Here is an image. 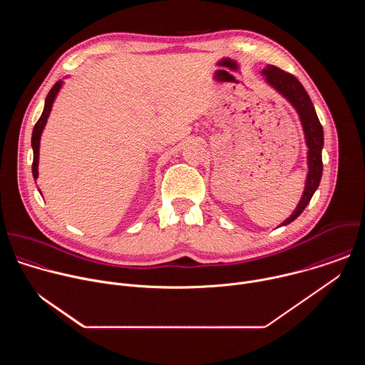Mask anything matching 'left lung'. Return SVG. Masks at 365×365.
Wrapping results in <instances>:
<instances>
[{"label": "left lung", "instance_id": "left-lung-1", "mask_svg": "<svg viewBox=\"0 0 365 365\" xmlns=\"http://www.w3.org/2000/svg\"><path fill=\"white\" fill-rule=\"evenodd\" d=\"M263 75L266 76L267 83L272 85L277 92H280L296 108L302 121L306 144L309 148L307 150L309 173L306 178L304 190L293 214L282 224V225H287L303 212V210L307 206V203L310 202L312 196H314L315 190L321 183L322 170H324V165H322L324 130L317 115L314 103H312L307 92L304 91L303 85L297 81V78L273 65H267L263 69Z\"/></svg>", "mask_w": 365, "mask_h": 365}]
</instances>
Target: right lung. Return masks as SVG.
I'll return each instance as SVG.
<instances>
[{
    "instance_id": "obj_1",
    "label": "right lung",
    "mask_w": 365,
    "mask_h": 365,
    "mask_svg": "<svg viewBox=\"0 0 365 365\" xmlns=\"http://www.w3.org/2000/svg\"><path fill=\"white\" fill-rule=\"evenodd\" d=\"M62 81H58L53 88H51L46 96V102H44V110L41 113V117L38 118V121L36 123L34 128H33V134H31V147H33V178L37 179L38 172H37V166H38V148H40V137L43 133V128L46 125V121L48 118V114L51 111V106H53V101L62 86Z\"/></svg>"
}]
</instances>
